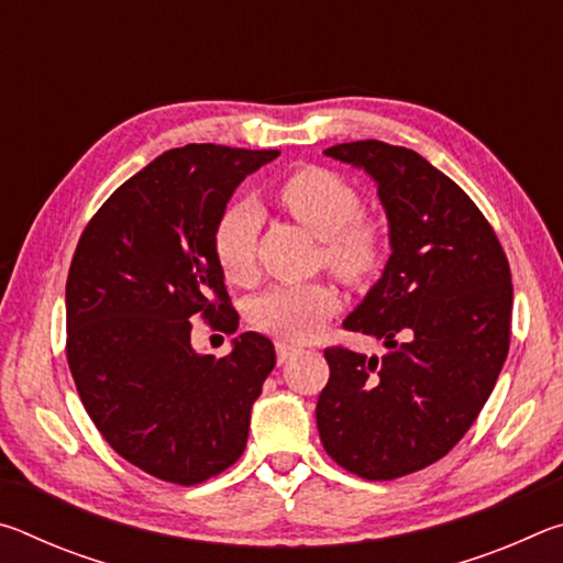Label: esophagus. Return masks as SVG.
I'll use <instances>...</instances> for the list:
<instances>
[{"instance_id": "esophagus-1", "label": "esophagus", "mask_w": 563, "mask_h": 563, "mask_svg": "<svg viewBox=\"0 0 563 563\" xmlns=\"http://www.w3.org/2000/svg\"><path fill=\"white\" fill-rule=\"evenodd\" d=\"M302 347L295 345V342H288V340H278L275 342V352H278V362L283 365V362H288L292 355H298Z\"/></svg>"}]
</instances>
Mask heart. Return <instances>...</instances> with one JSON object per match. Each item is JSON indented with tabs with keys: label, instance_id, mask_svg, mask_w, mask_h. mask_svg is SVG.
<instances>
[{
	"label": "heart",
	"instance_id": "obj_1",
	"mask_svg": "<svg viewBox=\"0 0 563 563\" xmlns=\"http://www.w3.org/2000/svg\"><path fill=\"white\" fill-rule=\"evenodd\" d=\"M278 198L295 221L322 238V258L342 280L362 283L383 261V231L362 216L357 188L320 166H302L285 176ZM261 213L251 201H235L218 216L211 245L218 265L231 283L255 275V241ZM340 298L328 283L275 285L253 302L255 325L288 340H308L338 310Z\"/></svg>",
	"mask_w": 563,
	"mask_h": 563
}]
</instances>
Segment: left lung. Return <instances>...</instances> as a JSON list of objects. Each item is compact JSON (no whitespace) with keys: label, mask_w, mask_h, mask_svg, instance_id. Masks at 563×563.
Segmentation results:
<instances>
[{"label":"left lung","mask_w":563,"mask_h":563,"mask_svg":"<svg viewBox=\"0 0 563 563\" xmlns=\"http://www.w3.org/2000/svg\"><path fill=\"white\" fill-rule=\"evenodd\" d=\"M325 156L375 178L393 255L342 322L385 355L325 350L318 432L342 470L387 482L442 460L479 417L509 352L511 271L472 198L417 151L367 139Z\"/></svg>","instance_id":"1"}]
</instances>
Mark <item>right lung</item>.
Segmentation results:
<instances>
[{"label":"right lung","mask_w":563,"mask_h":563,"mask_svg":"<svg viewBox=\"0 0 563 563\" xmlns=\"http://www.w3.org/2000/svg\"><path fill=\"white\" fill-rule=\"evenodd\" d=\"M280 151L170 148L107 198L66 278V360L91 422L146 474L194 487L238 462L251 407L275 367L258 332L216 360L194 318L231 335L238 312L211 245L238 184Z\"/></svg>","instance_id":"1"}]
</instances>
